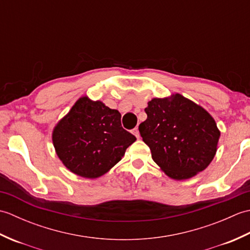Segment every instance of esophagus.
Listing matches in <instances>:
<instances>
[{
    "mask_svg": "<svg viewBox=\"0 0 250 250\" xmlns=\"http://www.w3.org/2000/svg\"><path fill=\"white\" fill-rule=\"evenodd\" d=\"M132 132H133V134L137 137V139H140V132H139V128H134V129H133V131H132Z\"/></svg>",
    "mask_w": 250,
    "mask_h": 250,
    "instance_id": "1",
    "label": "esophagus"
}]
</instances>
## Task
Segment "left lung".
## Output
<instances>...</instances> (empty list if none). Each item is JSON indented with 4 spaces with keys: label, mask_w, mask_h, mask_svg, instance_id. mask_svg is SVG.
<instances>
[{
    "label": "left lung",
    "mask_w": 250,
    "mask_h": 250,
    "mask_svg": "<svg viewBox=\"0 0 250 250\" xmlns=\"http://www.w3.org/2000/svg\"><path fill=\"white\" fill-rule=\"evenodd\" d=\"M139 126L151 157L173 179L193 177L213 160L220 132L207 111L182 94L152 99Z\"/></svg>",
    "instance_id": "left-lung-1"
}]
</instances>
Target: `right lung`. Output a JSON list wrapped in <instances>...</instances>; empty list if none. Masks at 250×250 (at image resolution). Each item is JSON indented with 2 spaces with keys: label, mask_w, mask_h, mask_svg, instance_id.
<instances>
[{
  "label": "right lung",
  "mask_w": 250,
  "mask_h": 250,
  "mask_svg": "<svg viewBox=\"0 0 250 250\" xmlns=\"http://www.w3.org/2000/svg\"><path fill=\"white\" fill-rule=\"evenodd\" d=\"M136 137L121 126V115L100 101L83 97L56 125L58 157L74 174L98 178L124 157Z\"/></svg>",
  "instance_id": "right-lung-1"
}]
</instances>
